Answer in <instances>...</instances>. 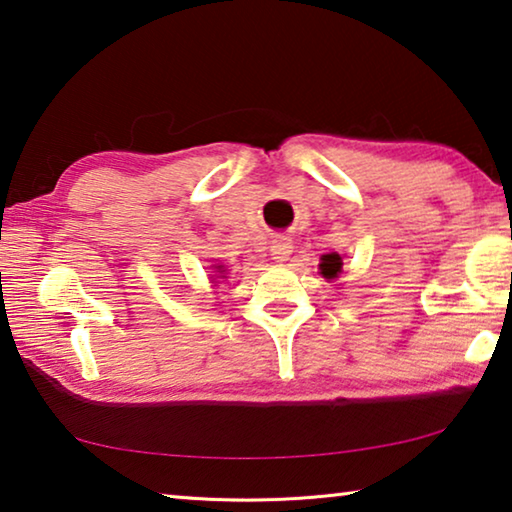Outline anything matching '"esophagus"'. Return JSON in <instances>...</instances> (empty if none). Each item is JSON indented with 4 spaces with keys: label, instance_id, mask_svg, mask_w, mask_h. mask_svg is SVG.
Instances as JSON below:
<instances>
[{
    "label": "esophagus",
    "instance_id": "1",
    "mask_svg": "<svg viewBox=\"0 0 512 512\" xmlns=\"http://www.w3.org/2000/svg\"><path fill=\"white\" fill-rule=\"evenodd\" d=\"M291 250H293V246H291V239L289 237H284V235H275L273 237V241H271V255H273L275 262H284V259L291 255Z\"/></svg>",
    "mask_w": 512,
    "mask_h": 512
}]
</instances>
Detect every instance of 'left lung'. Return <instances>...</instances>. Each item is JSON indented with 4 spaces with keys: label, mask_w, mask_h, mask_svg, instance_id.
<instances>
[{
    "label": "left lung",
    "mask_w": 512,
    "mask_h": 512,
    "mask_svg": "<svg viewBox=\"0 0 512 512\" xmlns=\"http://www.w3.org/2000/svg\"><path fill=\"white\" fill-rule=\"evenodd\" d=\"M341 268H343V259H341V255L329 253V255H323V257H320V275L327 277V280H334V277H339Z\"/></svg>",
    "instance_id": "obj_1"
}]
</instances>
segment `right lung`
Instances as JSON below:
<instances>
[{
  "label": "right lung",
  "mask_w": 512,
  "mask_h": 512,
  "mask_svg": "<svg viewBox=\"0 0 512 512\" xmlns=\"http://www.w3.org/2000/svg\"><path fill=\"white\" fill-rule=\"evenodd\" d=\"M216 268H219V273H221V266H216ZM221 277H225V275H221Z\"/></svg>",
  "instance_id": "add662e5"
}]
</instances>
